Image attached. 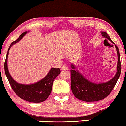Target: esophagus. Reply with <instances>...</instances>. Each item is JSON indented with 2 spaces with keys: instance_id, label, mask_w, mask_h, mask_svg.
<instances>
[{
  "instance_id": "34e87169",
  "label": "esophagus",
  "mask_w": 126,
  "mask_h": 126,
  "mask_svg": "<svg viewBox=\"0 0 126 126\" xmlns=\"http://www.w3.org/2000/svg\"><path fill=\"white\" fill-rule=\"evenodd\" d=\"M62 69L64 70H68V67H67V66H66V65L64 64V65H63V66H62Z\"/></svg>"
}]
</instances>
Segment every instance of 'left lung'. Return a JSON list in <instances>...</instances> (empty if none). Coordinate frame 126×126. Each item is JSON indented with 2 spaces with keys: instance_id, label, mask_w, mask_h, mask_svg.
<instances>
[{
  "instance_id": "obj_1",
  "label": "left lung",
  "mask_w": 126,
  "mask_h": 126,
  "mask_svg": "<svg viewBox=\"0 0 126 126\" xmlns=\"http://www.w3.org/2000/svg\"><path fill=\"white\" fill-rule=\"evenodd\" d=\"M101 33L103 37L113 43L107 33L103 31ZM115 47L118 57L117 72L114 77L108 82L99 84L91 82L86 79L77 70H76L75 66L71 64V88L73 94L77 99L85 102H95L103 99L110 94L117 83L122 69L119 48L116 45Z\"/></svg>"
}]
</instances>
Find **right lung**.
<instances>
[{
	"instance_id": "1",
	"label": "right lung",
	"mask_w": 126,
	"mask_h": 126,
	"mask_svg": "<svg viewBox=\"0 0 126 126\" xmlns=\"http://www.w3.org/2000/svg\"><path fill=\"white\" fill-rule=\"evenodd\" d=\"M27 33V31L23 32L19 36L18 39L13 41L9 47L4 62V71L13 90L20 98L30 102H42L45 101L51 93L54 79L60 73L59 68H52L48 74L44 79L36 83L28 84V85L19 84L14 81L8 70L7 57L9 50L13 45L16 44L17 42L20 41Z\"/></svg>"
}]
</instances>
